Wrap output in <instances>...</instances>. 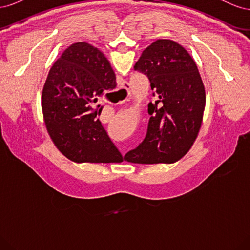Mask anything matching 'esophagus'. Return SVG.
I'll return each mask as SVG.
<instances>
[{
	"mask_svg": "<svg viewBox=\"0 0 250 250\" xmlns=\"http://www.w3.org/2000/svg\"><path fill=\"white\" fill-rule=\"evenodd\" d=\"M125 86H126L125 88H127V86H128V84H127V83H125Z\"/></svg>",
	"mask_w": 250,
	"mask_h": 250,
	"instance_id": "esophagus-1",
	"label": "esophagus"
}]
</instances>
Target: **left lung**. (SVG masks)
I'll list each match as a JSON object with an SVG mask.
<instances>
[{
    "instance_id": "1",
    "label": "left lung",
    "mask_w": 250,
    "mask_h": 250,
    "mask_svg": "<svg viewBox=\"0 0 250 250\" xmlns=\"http://www.w3.org/2000/svg\"><path fill=\"white\" fill-rule=\"evenodd\" d=\"M134 70L146 75L157 100L148 104L146 137L127 152L134 164H172L183 157L197 138L206 89L188 51L170 40H157L143 51Z\"/></svg>"
}]
</instances>
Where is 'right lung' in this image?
Wrapping results in <instances>:
<instances>
[{"label": "right lung", "mask_w": 250, "mask_h": 250, "mask_svg": "<svg viewBox=\"0 0 250 250\" xmlns=\"http://www.w3.org/2000/svg\"><path fill=\"white\" fill-rule=\"evenodd\" d=\"M116 87V75L101 51L87 42L67 48L52 65L42 94L44 124L53 143L75 163H121L96 103Z\"/></svg>", "instance_id": "1"}]
</instances>
